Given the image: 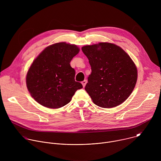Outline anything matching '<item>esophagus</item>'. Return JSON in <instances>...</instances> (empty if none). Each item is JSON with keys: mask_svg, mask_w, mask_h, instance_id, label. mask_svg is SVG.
Here are the masks:
<instances>
[{"mask_svg": "<svg viewBox=\"0 0 161 161\" xmlns=\"http://www.w3.org/2000/svg\"><path fill=\"white\" fill-rule=\"evenodd\" d=\"M86 83H87V81H86V80H84V81H83L81 82V83H82V85H83V87H85V85H86Z\"/></svg>", "mask_w": 161, "mask_h": 161, "instance_id": "esophagus-1", "label": "esophagus"}]
</instances>
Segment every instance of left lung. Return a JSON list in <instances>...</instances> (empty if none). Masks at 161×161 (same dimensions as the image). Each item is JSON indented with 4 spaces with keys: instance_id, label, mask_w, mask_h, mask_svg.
Segmentation results:
<instances>
[{
    "instance_id": "left-lung-1",
    "label": "left lung",
    "mask_w": 161,
    "mask_h": 161,
    "mask_svg": "<svg viewBox=\"0 0 161 161\" xmlns=\"http://www.w3.org/2000/svg\"><path fill=\"white\" fill-rule=\"evenodd\" d=\"M91 66L85 90L97 106L116 107L133 91L137 78L136 65L117 45L109 42L86 45L81 48Z\"/></svg>"
}]
</instances>
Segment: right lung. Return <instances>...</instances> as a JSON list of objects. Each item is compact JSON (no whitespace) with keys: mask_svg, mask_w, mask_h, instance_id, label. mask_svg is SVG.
Instances as JSON below:
<instances>
[{"mask_svg":"<svg viewBox=\"0 0 161 161\" xmlns=\"http://www.w3.org/2000/svg\"><path fill=\"white\" fill-rule=\"evenodd\" d=\"M80 52L75 44L58 42L46 48L34 60L26 83L31 96L48 108H61L69 103L76 91L82 88L75 81L70 62Z\"/></svg>","mask_w":161,"mask_h":161,"instance_id":"obj_1","label":"right lung"}]
</instances>
